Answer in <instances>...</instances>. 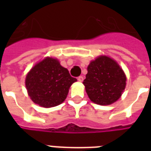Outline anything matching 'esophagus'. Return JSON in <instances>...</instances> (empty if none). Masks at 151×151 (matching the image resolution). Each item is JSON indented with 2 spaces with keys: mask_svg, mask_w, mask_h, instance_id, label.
Returning <instances> with one entry per match:
<instances>
[{
  "mask_svg": "<svg viewBox=\"0 0 151 151\" xmlns=\"http://www.w3.org/2000/svg\"><path fill=\"white\" fill-rule=\"evenodd\" d=\"M78 81H80V82H82L83 80H84V78H83V76H80V77H78Z\"/></svg>",
  "mask_w": 151,
  "mask_h": 151,
  "instance_id": "34e87169",
  "label": "esophagus"
}]
</instances>
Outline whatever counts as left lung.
Here are the masks:
<instances>
[{"instance_id": "left-lung-1", "label": "left lung", "mask_w": 151, "mask_h": 151, "mask_svg": "<svg viewBox=\"0 0 151 151\" xmlns=\"http://www.w3.org/2000/svg\"><path fill=\"white\" fill-rule=\"evenodd\" d=\"M119 65L107 56H99L88 66L83 84L89 99L99 105H110L119 99L126 85Z\"/></svg>"}]
</instances>
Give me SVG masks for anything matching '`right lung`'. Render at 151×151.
<instances>
[{
	"label": "right lung",
	"instance_id": "right-lung-1",
	"mask_svg": "<svg viewBox=\"0 0 151 151\" xmlns=\"http://www.w3.org/2000/svg\"><path fill=\"white\" fill-rule=\"evenodd\" d=\"M75 81L77 79L57 59L46 58L27 73L26 87L34 103L48 108L63 103Z\"/></svg>",
	"mask_w": 151,
	"mask_h": 151
}]
</instances>
